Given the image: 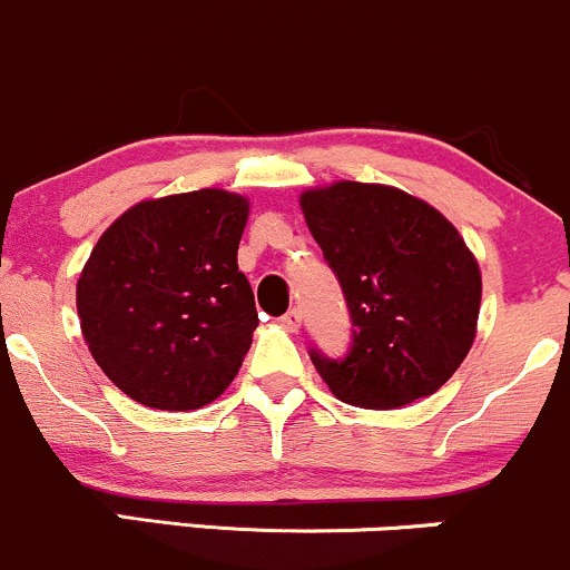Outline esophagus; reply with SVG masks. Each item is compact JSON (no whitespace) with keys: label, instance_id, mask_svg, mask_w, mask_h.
I'll use <instances>...</instances> for the list:
<instances>
[{"label":"esophagus","instance_id":"esophagus-1","mask_svg":"<svg viewBox=\"0 0 570 570\" xmlns=\"http://www.w3.org/2000/svg\"><path fill=\"white\" fill-rule=\"evenodd\" d=\"M279 325H283L285 331H291V334H296V331L302 328V312L291 309V312H287V315L279 317Z\"/></svg>","mask_w":570,"mask_h":570}]
</instances>
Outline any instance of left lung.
Segmentation results:
<instances>
[{"label":"left lung","mask_w":570,"mask_h":570,"mask_svg":"<svg viewBox=\"0 0 570 570\" xmlns=\"http://www.w3.org/2000/svg\"><path fill=\"white\" fill-rule=\"evenodd\" d=\"M302 213L353 317L344 361L312 350L338 401L399 409L433 395L476 338L482 272L436 207L380 183L304 190Z\"/></svg>","instance_id":"1"}]
</instances>
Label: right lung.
Here are the masks:
<instances>
[{
	"instance_id": "obj_1",
	"label": "right lung",
	"mask_w": 570,
	"mask_h": 570,
	"mask_svg": "<svg viewBox=\"0 0 570 570\" xmlns=\"http://www.w3.org/2000/svg\"><path fill=\"white\" fill-rule=\"evenodd\" d=\"M250 202L223 188L145 199L99 236L78 279L94 361L137 404H213L258 328L236 264Z\"/></svg>"
}]
</instances>
